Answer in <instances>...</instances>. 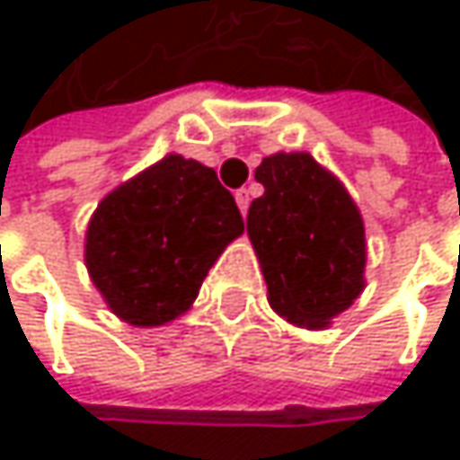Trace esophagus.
Masks as SVG:
<instances>
[{"label":"esophagus","mask_w":460,"mask_h":460,"mask_svg":"<svg viewBox=\"0 0 460 460\" xmlns=\"http://www.w3.org/2000/svg\"><path fill=\"white\" fill-rule=\"evenodd\" d=\"M234 197H236V205H239V210H242V216H244L247 208H250V189H239Z\"/></svg>","instance_id":"obj_1"}]
</instances>
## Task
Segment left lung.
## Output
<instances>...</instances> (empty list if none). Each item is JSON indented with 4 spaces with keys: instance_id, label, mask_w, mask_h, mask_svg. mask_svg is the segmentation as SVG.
<instances>
[{
    "instance_id": "left-lung-1",
    "label": "left lung",
    "mask_w": 460,
    "mask_h": 460,
    "mask_svg": "<svg viewBox=\"0 0 460 460\" xmlns=\"http://www.w3.org/2000/svg\"><path fill=\"white\" fill-rule=\"evenodd\" d=\"M247 234L258 252L269 304L296 324L324 327L362 293L365 226L346 189L309 156L261 162Z\"/></svg>"
}]
</instances>
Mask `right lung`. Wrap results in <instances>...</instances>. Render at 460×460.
<instances>
[{
	"label": "right lung",
	"mask_w": 460,
	"mask_h": 460,
	"mask_svg": "<svg viewBox=\"0 0 460 460\" xmlns=\"http://www.w3.org/2000/svg\"><path fill=\"white\" fill-rule=\"evenodd\" d=\"M242 231L216 170L170 154L98 205L84 261L111 312L151 327L194 304L210 266Z\"/></svg>",
	"instance_id": "1"
}]
</instances>
